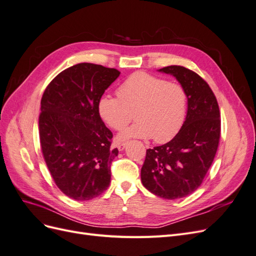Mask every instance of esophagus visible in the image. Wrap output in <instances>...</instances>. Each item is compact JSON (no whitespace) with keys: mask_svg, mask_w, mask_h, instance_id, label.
Masks as SVG:
<instances>
[{"mask_svg":"<svg viewBox=\"0 0 256 256\" xmlns=\"http://www.w3.org/2000/svg\"><path fill=\"white\" fill-rule=\"evenodd\" d=\"M127 144H128V142H122V143H118V148L120 150H125V147L127 146Z\"/></svg>","mask_w":256,"mask_h":256,"instance_id":"esophagus-1","label":"esophagus"}]
</instances>
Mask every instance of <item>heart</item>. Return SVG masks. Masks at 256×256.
Returning <instances> with one entry per match:
<instances>
[{"label":"heart","instance_id":"b5f03b06","mask_svg":"<svg viewBox=\"0 0 256 256\" xmlns=\"http://www.w3.org/2000/svg\"><path fill=\"white\" fill-rule=\"evenodd\" d=\"M118 97L104 94L98 99V114L108 126L120 130L132 118L136 120L122 130L120 138H152L158 143L173 138L187 115L188 96L180 84L143 72H134L118 88Z\"/></svg>","mask_w":256,"mask_h":256}]
</instances>
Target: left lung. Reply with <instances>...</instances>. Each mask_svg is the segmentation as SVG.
I'll list each match as a JSON object with an SVG mask.
<instances>
[{
	"label": "left lung",
	"instance_id": "8db88e82",
	"mask_svg": "<svg viewBox=\"0 0 256 256\" xmlns=\"http://www.w3.org/2000/svg\"><path fill=\"white\" fill-rule=\"evenodd\" d=\"M187 92L188 110L182 127L171 141L146 150L141 168L144 187L166 200L184 198L203 182L218 150L221 120L216 96L205 80L182 66H168Z\"/></svg>",
	"mask_w": 256,
	"mask_h": 256
}]
</instances>
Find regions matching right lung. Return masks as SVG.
<instances>
[{"label": "right lung", "instance_id": "obj_1", "mask_svg": "<svg viewBox=\"0 0 256 256\" xmlns=\"http://www.w3.org/2000/svg\"><path fill=\"white\" fill-rule=\"evenodd\" d=\"M118 69L80 63L58 74L40 102V140L51 176L65 196L88 200L111 182L113 134L98 114L97 104L118 78Z\"/></svg>", "mask_w": 256, "mask_h": 256}]
</instances>
